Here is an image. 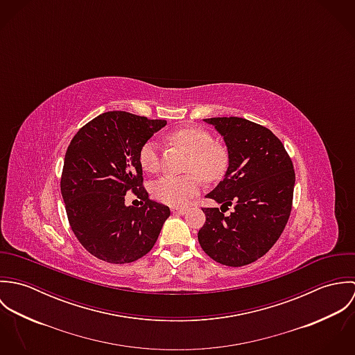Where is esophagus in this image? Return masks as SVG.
I'll return each mask as SVG.
<instances>
[{
  "label": "esophagus",
  "instance_id": "1",
  "mask_svg": "<svg viewBox=\"0 0 355 355\" xmlns=\"http://www.w3.org/2000/svg\"><path fill=\"white\" fill-rule=\"evenodd\" d=\"M187 210L184 207H172L173 214H184Z\"/></svg>",
  "mask_w": 355,
  "mask_h": 355
}]
</instances>
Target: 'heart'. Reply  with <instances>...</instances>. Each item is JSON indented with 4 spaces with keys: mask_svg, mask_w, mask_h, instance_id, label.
I'll return each instance as SVG.
<instances>
[{
    "mask_svg": "<svg viewBox=\"0 0 355 355\" xmlns=\"http://www.w3.org/2000/svg\"><path fill=\"white\" fill-rule=\"evenodd\" d=\"M169 141L190 153L186 175H165L152 186L153 197L169 206H184L201 190L203 178L207 183L221 180L230 166L228 149L214 142L213 135L201 127H183L169 134ZM139 164L148 173H157L161 168L159 148L149 139L139 150ZM202 176L200 177L199 175Z\"/></svg>",
    "mask_w": 355,
    "mask_h": 355,
    "instance_id": "heart-1",
    "label": "heart"
}]
</instances>
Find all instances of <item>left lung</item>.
I'll list each match as a JSON object with an SVG mask.
<instances>
[{
  "mask_svg": "<svg viewBox=\"0 0 355 355\" xmlns=\"http://www.w3.org/2000/svg\"><path fill=\"white\" fill-rule=\"evenodd\" d=\"M224 137L227 175L206 197L236 210L224 216L203 207L198 241L211 259L227 266L249 265L268 253L286 228L293 209L295 171L282 141L266 127L242 117L205 119Z\"/></svg>",
  "mask_w": 355,
  "mask_h": 355,
  "instance_id": "obj_1",
  "label": "left lung"
}]
</instances>
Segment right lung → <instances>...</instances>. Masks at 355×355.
Segmentation results:
<instances>
[{
  "mask_svg": "<svg viewBox=\"0 0 355 355\" xmlns=\"http://www.w3.org/2000/svg\"><path fill=\"white\" fill-rule=\"evenodd\" d=\"M166 120L123 110L105 112L72 138L64 158L61 194L80 245L109 263H130L149 253L171 210L149 198L139 150ZM132 192L141 207H125Z\"/></svg>",
  "mask_w": 355,
  "mask_h": 355,
  "instance_id": "obj_1",
  "label": "right lung"
}]
</instances>
